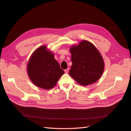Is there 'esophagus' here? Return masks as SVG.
Masks as SVG:
<instances>
[{"label": "esophagus", "mask_w": 131, "mask_h": 131, "mask_svg": "<svg viewBox=\"0 0 131 131\" xmlns=\"http://www.w3.org/2000/svg\"><path fill=\"white\" fill-rule=\"evenodd\" d=\"M69 68H67L64 70V72L66 73H68L69 72Z\"/></svg>", "instance_id": "obj_1"}]
</instances>
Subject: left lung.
I'll use <instances>...</instances> for the list:
<instances>
[{
    "instance_id": "1",
    "label": "left lung",
    "mask_w": 131,
    "mask_h": 131,
    "mask_svg": "<svg viewBox=\"0 0 131 131\" xmlns=\"http://www.w3.org/2000/svg\"><path fill=\"white\" fill-rule=\"evenodd\" d=\"M72 65L69 74L78 84L87 86L99 80L103 73L104 63L101 53L92 43L82 40L70 47Z\"/></svg>"
}]
</instances>
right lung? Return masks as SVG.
I'll use <instances>...</instances> for the list:
<instances>
[{"instance_id": "add662e5", "label": "right lung", "mask_w": 131, "mask_h": 131, "mask_svg": "<svg viewBox=\"0 0 131 131\" xmlns=\"http://www.w3.org/2000/svg\"><path fill=\"white\" fill-rule=\"evenodd\" d=\"M27 73L35 86L49 90L55 86L64 71L60 68L53 53L43 45L31 56L27 64Z\"/></svg>"}]
</instances>
